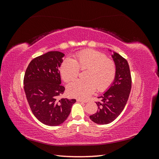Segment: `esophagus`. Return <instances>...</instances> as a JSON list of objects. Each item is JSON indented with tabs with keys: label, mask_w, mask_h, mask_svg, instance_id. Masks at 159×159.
Instances as JSON below:
<instances>
[{
	"label": "esophagus",
	"mask_w": 159,
	"mask_h": 159,
	"mask_svg": "<svg viewBox=\"0 0 159 159\" xmlns=\"http://www.w3.org/2000/svg\"><path fill=\"white\" fill-rule=\"evenodd\" d=\"M77 102H82V103H86L87 102L85 100H83V99H77Z\"/></svg>",
	"instance_id": "obj_1"
}]
</instances>
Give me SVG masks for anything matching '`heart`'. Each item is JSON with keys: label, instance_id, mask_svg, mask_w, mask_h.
<instances>
[{"label": "heart", "instance_id": "heart-1", "mask_svg": "<svg viewBox=\"0 0 159 159\" xmlns=\"http://www.w3.org/2000/svg\"><path fill=\"white\" fill-rule=\"evenodd\" d=\"M80 70H85L83 80H75L67 87L71 97L87 99L95 89L106 90L111 85L116 74L115 62L107 58L103 53L94 50H85L74 55V60L67 57L60 66V74L66 82L75 80Z\"/></svg>", "mask_w": 159, "mask_h": 159}]
</instances>
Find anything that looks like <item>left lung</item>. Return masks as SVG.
Segmentation results:
<instances>
[{
    "instance_id": "1",
    "label": "left lung",
    "mask_w": 159,
    "mask_h": 159,
    "mask_svg": "<svg viewBox=\"0 0 159 159\" xmlns=\"http://www.w3.org/2000/svg\"><path fill=\"white\" fill-rule=\"evenodd\" d=\"M111 51V50H109ZM116 66V74L109 88L98 98L97 113L90 115L94 123L106 125L113 121L125 106L131 89V76L127 61L117 52L111 55Z\"/></svg>"
}]
</instances>
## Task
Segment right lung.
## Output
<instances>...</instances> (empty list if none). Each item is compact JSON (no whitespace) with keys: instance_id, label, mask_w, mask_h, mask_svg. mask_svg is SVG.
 Returning <instances> with one entry per match:
<instances>
[{"instance_id":"add662e5","label":"right lung","mask_w":159,"mask_h":159,"mask_svg":"<svg viewBox=\"0 0 159 159\" xmlns=\"http://www.w3.org/2000/svg\"><path fill=\"white\" fill-rule=\"evenodd\" d=\"M65 56L51 51L33 59L24 78V89L32 112L36 119L48 126H57L68 117L74 99L57 98L64 93L60 67Z\"/></svg>"}]
</instances>
